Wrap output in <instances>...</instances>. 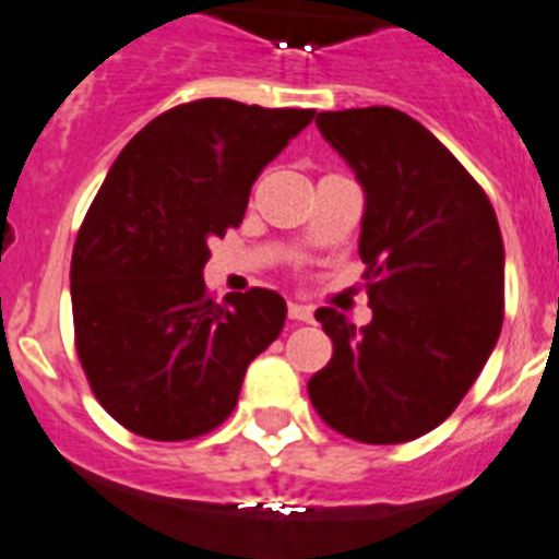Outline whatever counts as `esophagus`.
Masks as SVG:
<instances>
[{
    "mask_svg": "<svg viewBox=\"0 0 559 559\" xmlns=\"http://www.w3.org/2000/svg\"><path fill=\"white\" fill-rule=\"evenodd\" d=\"M286 314H289V320H298V323H312L314 318L312 307H304V304H289Z\"/></svg>",
    "mask_w": 559,
    "mask_h": 559,
    "instance_id": "34e87169",
    "label": "esophagus"
}]
</instances>
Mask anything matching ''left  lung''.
<instances>
[{"label":"left lung","instance_id":"left-lung-1","mask_svg":"<svg viewBox=\"0 0 559 559\" xmlns=\"http://www.w3.org/2000/svg\"><path fill=\"white\" fill-rule=\"evenodd\" d=\"M318 129L362 191L360 259L373 318H314L332 337L309 400L362 444L419 439L453 414L503 323V241L492 202L419 120L391 106L320 111Z\"/></svg>","mask_w":559,"mask_h":559}]
</instances>
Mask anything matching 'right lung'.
<instances>
[{"instance_id":"obj_1","label":"right lung","mask_w":559,"mask_h":559,"mask_svg":"<svg viewBox=\"0 0 559 559\" xmlns=\"http://www.w3.org/2000/svg\"><path fill=\"white\" fill-rule=\"evenodd\" d=\"M314 109L227 98L179 104L140 129L106 174L72 247L75 352L115 421L154 441L205 436L281 334L273 289L207 295L211 239L245 219L252 182Z\"/></svg>"}]
</instances>
